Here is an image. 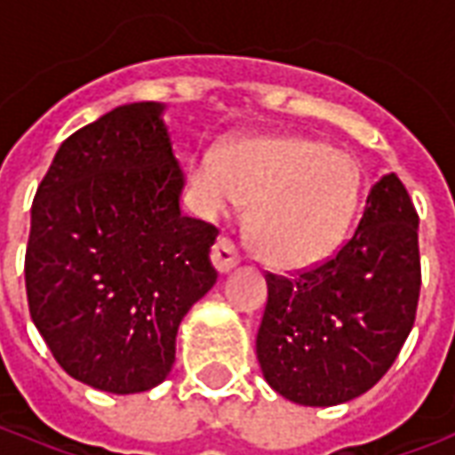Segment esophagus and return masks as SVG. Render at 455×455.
I'll use <instances>...</instances> for the list:
<instances>
[{"label": "esophagus", "instance_id": "esophagus-1", "mask_svg": "<svg viewBox=\"0 0 455 455\" xmlns=\"http://www.w3.org/2000/svg\"><path fill=\"white\" fill-rule=\"evenodd\" d=\"M212 260L219 267V273H228L231 267H236L241 263V253H238L236 243L231 238H219L214 253H212Z\"/></svg>", "mask_w": 455, "mask_h": 455}]
</instances>
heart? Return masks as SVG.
Returning <instances> with one entry per match:
<instances>
[{
	"instance_id": "b5f03b06",
	"label": "heart",
	"mask_w": 455,
	"mask_h": 455,
	"mask_svg": "<svg viewBox=\"0 0 455 455\" xmlns=\"http://www.w3.org/2000/svg\"><path fill=\"white\" fill-rule=\"evenodd\" d=\"M202 212L251 209L258 253L277 266H312L334 253L361 199L358 163L326 140L273 136L202 153L189 168Z\"/></svg>"
}]
</instances>
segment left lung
Segmentation results:
<instances>
[{"label":"left lung","mask_w":455,"mask_h":455,"mask_svg":"<svg viewBox=\"0 0 455 455\" xmlns=\"http://www.w3.org/2000/svg\"><path fill=\"white\" fill-rule=\"evenodd\" d=\"M419 217L390 172L334 256L295 277L267 273L256 353L267 385L307 407L368 392L407 341L421 287Z\"/></svg>","instance_id":"8db88e82"}]
</instances>
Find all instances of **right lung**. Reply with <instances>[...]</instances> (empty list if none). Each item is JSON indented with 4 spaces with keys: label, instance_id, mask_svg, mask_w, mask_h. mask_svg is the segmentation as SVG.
I'll list each match as a JSON object with an SVG mask.
<instances>
[{
    "label": "right lung",
    "instance_id": "obj_1",
    "mask_svg": "<svg viewBox=\"0 0 455 455\" xmlns=\"http://www.w3.org/2000/svg\"><path fill=\"white\" fill-rule=\"evenodd\" d=\"M158 102L116 107L63 140L36 189L26 297L68 375L156 387L189 307L217 283L219 228L180 212L182 170Z\"/></svg>",
    "mask_w": 455,
    "mask_h": 455
}]
</instances>
